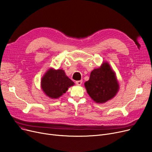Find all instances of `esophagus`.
I'll use <instances>...</instances> for the list:
<instances>
[{
	"mask_svg": "<svg viewBox=\"0 0 152 152\" xmlns=\"http://www.w3.org/2000/svg\"><path fill=\"white\" fill-rule=\"evenodd\" d=\"M82 83H83V80H77V81H76V85H77V86H80L82 84Z\"/></svg>",
	"mask_w": 152,
	"mask_h": 152,
	"instance_id": "1",
	"label": "esophagus"
}]
</instances>
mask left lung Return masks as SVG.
<instances>
[{
	"label": "left lung",
	"instance_id": "1",
	"mask_svg": "<svg viewBox=\"0 0 152 152\" xmlns=\"http://www.w3.org/2000/svg\"><path fill=\"white\" fill-rule=\"evenodd\" d=\"M84 86L90 97L100 104L113 99L120 87L116 74L107 62H103L99 68L92 71Z\"/></svg>",
	"mask_w": 152,
	"mask_h": 152
}]
</instances>
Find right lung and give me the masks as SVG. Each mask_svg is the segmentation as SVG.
<instances>
[{
  "label": "right lung",
  "instance_id": "right-lung-1",
  "mask_svg": "<svg viewBox=\"0 0 152 152\" xmlns=\"http://www.w3.org/2000/svg\"><path fill=\"white\" fill-rule=\"evenodd\" d=\"M75 83L62 69L50 68L41 79V88L45 95L51 99H57L66 93Z\"/></svg>",
  "mask_w": 152,
  "mask_h": 152
}]
</instances>
